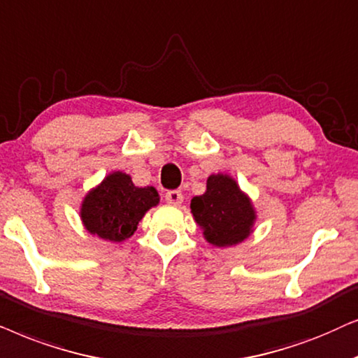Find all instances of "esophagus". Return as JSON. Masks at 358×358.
<instances>
[{"instance_id":"esophagus-1","label":"esophagus","mask_w":358,"mask_h":358,"mask_svg":"<svg viewBox=\"0 0 358 358\" xmlns=\"http://www.w3.org/2000/svg\"><path fill=\"white\" fill-rule=\"evenodd\" d=\"M165 199L169 204H173V206H180V204L183 203V194L182 192H178V189H171L165 194Z\"/></svg>"}]
</instances>
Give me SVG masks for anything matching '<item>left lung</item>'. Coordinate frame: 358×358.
<instances>
[{
  "mask_svg": "<svg viewBox=\"0 0 358 358\" xmlns=\"http://www.w3.org/2000/svg\"><path fill=\"white\" fill-rule=\"evenodd\" d=\"M189 208L204 239L219 249L241 244L254 232V203L227 173L209 175L206 192L194 196Z\"/></svg>",
  "mask_w": 358,
  "mask_h": 358,
  "instance_id": "left-lung-1",
  "label": "left lung"
}]
</instances>
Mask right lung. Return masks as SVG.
Here are the masks:
<instances>
[{
	"label": "right lung",
	"mask_w": 358,
	"mask_h": 358,
	"mask_svg": "<svg viewBox=\"0 0 358 358\" xmlns=\"http://www.w3.org/2000/svg\"><path fill=\"white\" fill-rule=\"evenodd\" d=\"M160 203L154 187H136L131 175L111 171L85 194L80 219L90 234L109 242H122L134 234L150 208Z\"/></svg>",
	"instance_id": "obj_1"
}]
</instances>
